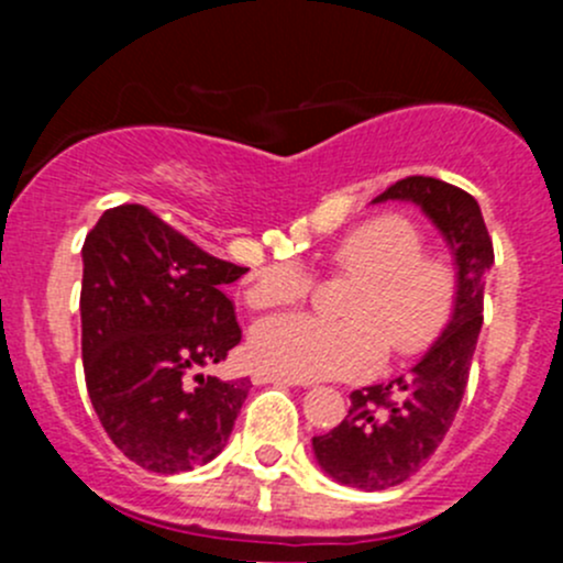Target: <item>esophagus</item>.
I'll return each instance as SVG.
<instances>
[{
  "label": "esophagus",
  "instance_id": "esophagus-1",
  "mask_svg": "<svg viewBox=\"0 0 563 563\" xmlns=\"http://www.w3.org/2000/svg\"><path fill=\"white\" fill-rule=\"evenodd\" d=\"M253 384H280V387H305L302 382H294V378L277 376V373H269V371H255L253 373Z\"/></svg>",
  "mask_w": 563,
  "mask_h": 563
}]
</instances>
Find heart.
<instances>
[{
	"label": "heart",
	"instance_id": "heart-1",
	"mask_svg": "<svg viewBox=\"0 0 563 563\" xmlns=\"http://www.w3.org/2000/svg\"><path fill=\"white\" fill-rule=\"evenodd\" d=\"M334 269L360 277L345 316H280L250 334V354L261 371L316 382L360 378L376 371L384 351L411 356L435 343L455 308V275L435 255L422 253V234L400 214H382L351 229L332 250ZM310 275L299 264H269L247 288L255 310L283 308L308 297Z\"/></svg>",
	"mask_w": 563,
	"mask_h": 563
}]
</instances>
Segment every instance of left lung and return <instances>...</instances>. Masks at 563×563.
Returning a JSON list of instances; mask_svg holds the SVG:
<instances>
[{
	"mask_svg": "<svg viewBox=\"0 0 563 563\" xmlns=\"http://www.w3.org/2000/svg\"><path fill=\"white\" fill-rule=\"evenodd\" d=\"M382 201H411L433 220L455 258L457 291L450 323L411 373L351 391L349 417L313 439L318 465L334 482L360 490L400 485L444 441L468 384L493 266L479 203L460 187L433 176H406L373 198Z\"/></svg>",
	"mask_w": 563,
	"mask_h": 563,
	"instance_id": "left-lung-1",
	"label": "left lung"
}]
</instances>
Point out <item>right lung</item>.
<instances>
[{
  "label": "right lung",
  "mask_w": 563,
  "mask_h": 563,
  "mask_svg": "<svg viewBox=\"0 0 563 563\" xmlns=\"http://www.w3.org/2000/svg\"><path fill=\"white\" fill-rule=\"evenodd\" d=\"M81 258L84 376L108 439L155 474L218 457L253 384L203 367L242 340L223 288L245 266L203 253L141 203L106 209Z\"/></svg>",
  "instance_id": "obj_1"
}]
</instances>
